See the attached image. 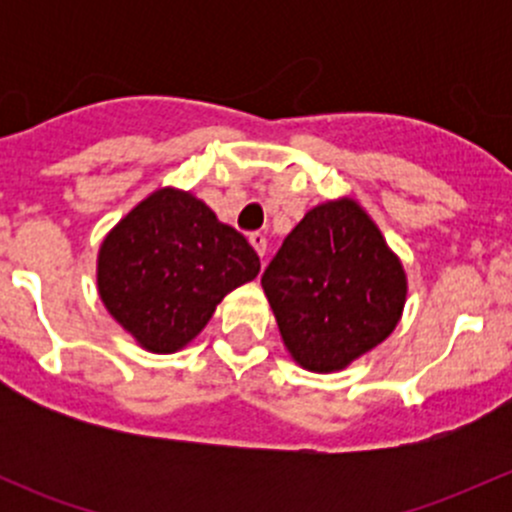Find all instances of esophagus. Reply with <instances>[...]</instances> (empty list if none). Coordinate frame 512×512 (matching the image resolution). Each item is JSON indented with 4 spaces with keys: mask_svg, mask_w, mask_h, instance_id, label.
<instances>
[{
    "mask_svg": "<svg viewBox=\"0 0 512 512\" xmlns=\"http://www.w3.org/2000/svg\"><path fill=\"white\" fill-rule=\"evenodd\" d=\"M247 240H250V245L255 247V252H257V255H260V260H265V255H267V237L262 235V232H252V235L247 237Z\"/></svg>",
    "mask_w": 512,
    "mask_h": 512,
    "instance_id": "obj_1",
    "label": "esophagus"
}]
</instances>
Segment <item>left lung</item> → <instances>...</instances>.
I'll return each mask as SVG.
<instances>
[{"mask_svg":"<svg viewBox=\"0 0 512 512\" xmlns=\"http://www.w3.org/2000/svg\"><path fill=\"white\" fill-rule=\"evenodd\" d=\"M262 289L294 364L334 374L394 332L409 280L379 225L344 195L304 213Z\"/></svg>","mask_w":512,"mask_h":512,"instance_id":"8db88e82","label":"left lung"}]
</instances>
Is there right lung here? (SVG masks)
Returning a JSON list of instances; mask_svg holds the SVG:
<instances>
[{
  "label": "right lung",
  "mask_w": 512,
  "mask_h": 512,
  "mask_svg": "<svg viewBox=\"0 0 512 512\" xmlns=\"http://www.w3.org/2000/svg\"><path fill=\"white\" fill-rule=\"evenodd\" d=\"M260 275V257L190 190H153L103 237V307L153 354L188 347L232 289Z\"/></svg>",
  "instance_id": "add662e5"
}]
</instances>
